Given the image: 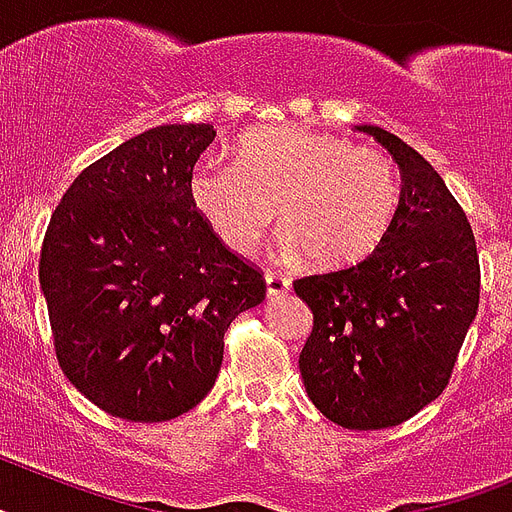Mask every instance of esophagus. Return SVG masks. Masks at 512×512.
Here are the masks:
<instances>
[{"label": "esophagus", "instance_id": "esophagus-1", "mask_svg": "<svg viewBox=\"0 0 512 512\" xmlns=\"http://www.w3.org/2000/svg\"><path fill=\"white\" fill-rule=\"evenodd\" d=\"M264 280H266V293L269 295H282L290 290V277L287 274H280V272H266L264 274Z\"/></svg>", "mask_w": 512, "mask_h": 512}]
</instances>
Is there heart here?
Wrapping results in <instances>:
<instances>
[{"mask_svg": "<svg viewBox=\"0 0 512 512\" xmlns=\"http://www.w3.org/2000/svg\"><path fill=\"white\" fill-rule=\"evenodd\" d=\"M190 198L227 248L248 253L280 217L282 251L316 266H345L382 243L400 204V175L371 146L306 128L240 138L235 164L204 159Z\"/></svg>", "mask_w": 512, "mask_h": 512, "instance_id": "obj_1", "label": "heart"}]
</instances>
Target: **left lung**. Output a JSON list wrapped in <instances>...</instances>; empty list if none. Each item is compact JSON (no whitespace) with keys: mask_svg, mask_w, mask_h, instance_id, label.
<instances>
[{"mask_svg":"<svg viewBox=\"0 0 512 512\" xmlns=\"http://www.w3.org/2000/svg\"><path fill=\"white\" fill-rule=\"evenodd\" d=\"M358 130L398 162L403 190L369 256L295 280L314 314L298 366L311 403L356 432L398 426L442 395L479 311L466 211L424 156L377 125Z\"/></svg>","mask_w":512,"mask_h":512,"instance_id":"1","label":"left lung"}]
</instances>
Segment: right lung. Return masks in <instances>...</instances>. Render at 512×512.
<instances>
[{
  "label": "right lung",
  "instance_id": "1",
  "mask_svg": "<svg viewBox=\"0 0 512 512\" xmlns=\"http://www.w3.org/2000/svg\"><path fill=\"white\" fill-rule=\"evenodd\" d=\"M214 128L159 125L88 164L46 227L38 282L54 353L101 411L156 424L217 382L232 319L259 306V266L232 253L190 198Z\"/></svg>",
  "mask_w": 512,
  "mask_h": 512
}]
</instances>
